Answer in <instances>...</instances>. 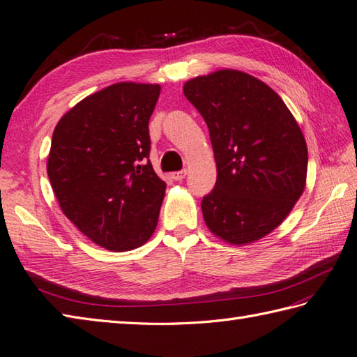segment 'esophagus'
<instances>
[{
  "mask_svg": "<svg viewBox=\"0 0 357 357\" xmlns=\"http://www.w3.org/2000/svg\"><path fill=\"white\" fill-rule=\"evenodd\" d=\"M185 174H187V170L174 172V173H172V179H174V181H183V179L185 178Z\"/></svg>",
  "mask_w": 357,
  "mask_h": 357,
  "instance_id": "esophagus-1",
  "label": "esophagus"
}]
</instances>
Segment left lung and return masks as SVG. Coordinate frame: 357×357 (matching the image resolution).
I'll return each instance as SVG.
<instances>
[{
  "label": "left lung",
  "mask_w": 357,
  "mask_h": 357,
  "mask_svg": "<svg viewBox=\"0 0 357 357\" xmlns=\"http://www.w3.org/2000/svg\"><path fill=\"white\" fill-rule=\"evenodd\" d=\"M184 96L213 146L216 183L201 201L207 227L232 244L263 238L305 188L308 149L294 116L266 83L234 69L188 80Z\"/></svg>",
  "instance_id": "8db88e82"
}]
</instances>
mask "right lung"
Instances as JSON below:
<instances>
[{
    "label": "right lung",
    "instance_id": "obj_1",
    "mask_svg": "<svg viewBox=\"0 0 357 357\" xmlns=\"http://www.w3.org/2000/svg\"><path fill=\"white\" fill-rule=\"evenodd\" d=\"M159 85L114 83L54 130L47 176L63 213L99 246L122 252L150 238L167 184L150 162L149 121Z\"/></svg>",
    "mask_w": 357,
    "mask_h": 357
}]
</instances>
